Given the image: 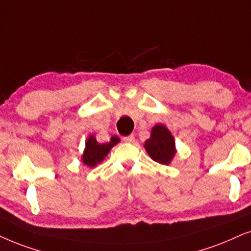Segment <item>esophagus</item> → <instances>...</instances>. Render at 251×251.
Returning <instances> with one entry per match:
<instances>
[{"label": "esophagus", "mask_w": 251, "mask_h": 251, "mask_svg": "<svg viewBox=\"0 0 251 251\" xmlns=\"http://www.w3.org/2000/svg\"><path fill=\"white\" fill-rule=\"evenodd\" d=\"M123 140L125 142H128V144H131V142H134V135L131 134V135H127V136H124Z\"/></svg>", "instance_id": "34e87169"}]
</instances>
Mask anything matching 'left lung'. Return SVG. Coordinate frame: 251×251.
Returning a JSON list of instances; mask_svg holds the SVG:
<instances>
[{
  "label": "left lung",
  "instance_id": "obj_1",
  "mask_svg": "<svg viewBox=\"0 0 251 251\" xmlns=\"http://www.w3.org/2000/svg\"><path fill=\"white\" fill-rule=\"evenodd\" d=\"M145 148L149 156L161 164H169L176 154L174 136L162 124L151 128V138L145 142Z\"/></svg>",
  "mask_w": 251,
  "mask_h": 251
}]
</instances>
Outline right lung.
Returning a JSON list of instances; mask_svg holds the SVG:
<instances>
[{
    "mask_svg": "<svg viewBox=\"0 0 251 251\" xmlns=\"http://www.w3.org/2000/svg\"><path fill=\"white\" fill-rule=\"evenodd\" d=\"M119 141L120 139L115 135L110 139L109 142L98 144L96 138L94 135H90L85 142L84 153L82 155V162L90 168L97 166V163L102 162L106 155L109 154L111 148L118 144Z\"/></svg>",
    "mask_w": 251,
    "mask_h": 251,
    "instance_id": "obj_1",
    "label": "right lung"
}]
</instances>
